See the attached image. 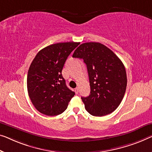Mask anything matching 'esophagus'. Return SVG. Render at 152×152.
I'll return each instance as SVG.
<instances>
[{
  "label": "esophagus",
  "instance_id": "1",
  "mask_svg": "<svg viewBox=\"0 0 152 152\" xmlns=\"http://www.w3.org/2000/svg\"><path fill=\"white\" fill-rule=\"evenodd\" d=\"M74 91H75L76 94H78V92H79V89H78V87L76 88V89H74Z\"/></svg>",
  "mask_w": 152,
  "mask_h": 152
}]
</instances>
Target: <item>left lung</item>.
<instances>
[{
  "label": "left lung",
  "instance_id": "left-lung-1",
  "mask_svg": "<svg viewBox=\"0 0 152 152\" xmlns=\"http://www.w3.org/2000/svg\"><path fill=\"white\" fill-rule=\"evenodd\" d=\"M72 56L83 58L87 65L91 91L88 97H81L85 109L99 117L116 110L127 86L125 67L118 56L98 42L82 44Z\"/></svg>",
  "mask_w": 152,
  "mask_h": 152
}]
</instances>
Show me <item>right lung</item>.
I'll list each match as a JSON object with an SVG mask.
<instances>
[{
  "label": "right lung",
  "mask_w": 152,
  "mask_h": 152,
  "mask_svg": "<svg viewBox=\"0 0 152 152\" xmlns=\"http://www.w3.org/2000/svg\"><path fill=\"white\" fill-rule=\"evenodd\" d=\"M79 42L57 43L43 48L29 67L27 89L36 109L54 116L66 110L75 93L67 87L62 69L68 56Z\"/></svg>",
  "instance_id": "1"
}]
</instances>
